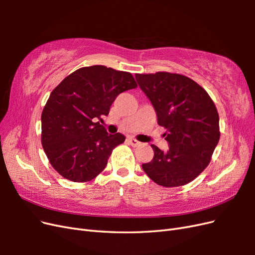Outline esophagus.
Segmentation results:
<instances>
[{"label":"esophagus","mask_w":255,"mask_h":255,"mask_svg":"<svg viewBox=\"0 0 255 255\" xmlns=\"http://www.w3.org/2000/svg\"><path fill=\"white\" fill-rule=\"evenodd\" d=\"M128 143H129L130 145H132V146H137V145L140 144L139 141H138L137 139H135V138H132V137L128 138Z\"/></svg>","instance_id":"1"}]
</instances>
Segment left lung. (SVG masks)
<instances>
[{
  "mask_svg": "<svg viewBox=\"0 0 255 255\" xmlns=\"http://www.w3.org/2000/svg\"><path fill=\"white\" fill-rule=\"evenodd\" d=\"M140 89L166 128L167 151L151 144L154 156L142 164L150 179L164 187L183 186L208 166L220 138L219 115L207 92L187 76L156 72L135 74Z\"/></svg>",
  "mask_w": 255,
  "mask_h": 255,
  "instance_id": "8db88e82",
  "label": "left lung"
}]
</instances>
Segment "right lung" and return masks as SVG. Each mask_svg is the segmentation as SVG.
I'll list each match as a JSON object with an SVG mask.
<instances>
[{
    "label": "right lung",
    "mask_w": 255,
    "mask_h": 255,
    "mask_svg": "<svg viewBox=\"0 0 255 255\" xmlns=\"http://www.w3.org/2000/svg\"><path fill=\"white\" fill-rule=\"evenodd\" d=\"M136 87L130 73L99 65L78 69L53 89L41 114V143L61 176L83 183L104 170L126 137L109 134L97 120L118 95Z\"/></svg>",
    "instance_id": "add662e5"
}]
</instances>
